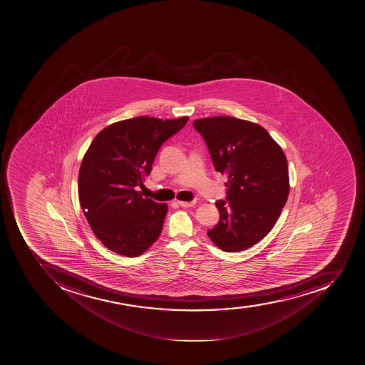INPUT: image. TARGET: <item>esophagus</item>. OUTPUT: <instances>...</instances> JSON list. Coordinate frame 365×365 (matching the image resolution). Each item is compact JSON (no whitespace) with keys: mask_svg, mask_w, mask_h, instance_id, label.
Returning <instances> with one entry per match:
<instances>
[{"mask_svg":"<svg viewBox=\"0 0 365 365\" xmlns=\"http://www.w3.org/2000/svg\"><path fill=\"white\" fill-rule=\"evenodd\" d=\"M196 204V200H191V202H178V205L182 206V207H191V206L195 205Z\"/></svg>","mask_w":365,"mask_h":365,"instance_id":"34e87169","label":"esophagus"}]
</instances>
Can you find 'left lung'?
Listing matches in <instances>:
<instances>
[{"mask_svg": "<svg viewBox=\"0 0 365 365\" xmlns=\"http://www.w3.org/2000/svg\"><path fill=\"white\" fill-rule=\"evenodd\" d=\"M192 124L215 170L228 175L226 199L215 202L220 219L208 237L226 252L245 250L271 232L286 204V155L264 128L249 120L215 116Z\"/></svg>", "mask_w": 365, "mask_h": 365, "instance_id": "obj_1", "label": "left lung"}]
</instances>
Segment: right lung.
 <instances>
[{
  "label": "right lung",
  "instance_id": "add662e5",
  "mask_svg": "<svg viewBox=\"0 0 365 365\" xmlns=\"http://www.w3.org/2000/svg\"><path fill=\"white\" fill-rule=\"evenodd\" d=\"M139 116L105 128L90 145L78 176L79 202L94 235L109 250L140 256L157 241L166 204L143 198V185L161 145L187 124Z\"/></svg>",
  "mask_w": 365,
  "mask_h": 365
}]
</instances>
